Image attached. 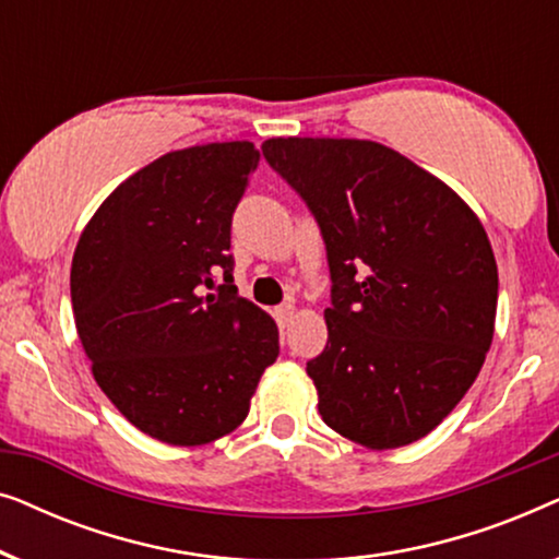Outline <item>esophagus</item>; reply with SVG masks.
<instances>
[{
	"label": "esophagus",
	"instance_id": "esophagus-1",
	"mask_svg": "<svg viewBox=\"0 0 559 559\" xmlns=\"http://www.w3.org/2000/svg\"><path fill=\"white\" fill-rule=\"evenodd\" d=\"M274 316H277V323L280 325H287L289 320L297 316V308H295V305H289V302L287 305H280V308L274 310Z\"/></svg>",
	"mask_w": 559,
	"mask_h": 559
}]
</instances>
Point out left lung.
<instances>
[{
	"label": "left lung",
	"instance_id": "1",
	"mask_svg": "<svg viewBox=\"0 0 559 559\" xmlns=\"http://www.w3.org/2000/svg\"><path fill=\"white\" fill-rule=\"evenodd\" d=\"M262 152L328 251V343L308 361L320 417L371 450L425 438L491 348L499 270L486 228L453 188L379 142L272 136Z\"/></svg>",
	"mask_w": 559,
	"mask_h": 559
}]
</instances>
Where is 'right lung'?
<instances>
[{"label":"right lung","mask_w":559,"mask_h":559,"mask_svg":"<svg viewBox=\"0 0 559 559\" xmlns=\"http://www.w3.org/2000/svg\"><path fill=\"white\" fill-rule=\"evenodd\" d=\"M257 165L243 140L167 152L98 205L75 247L73 318L96 384L167 445L234 432L277 361V323L239 297L228 254Z\"/></svg>","instance_id":"right-lung-1"}]
</instances>
